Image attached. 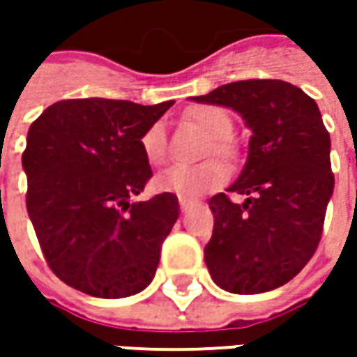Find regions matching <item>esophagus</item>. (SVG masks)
<instances>
[{
    "label": "esophagus",
    "instance_id": "esophagus-1",
    "mask_svg": "<svg viewBox=\"0 0 357 357\" xmlns=\"http://www.w3.org/2000/svg\"><path fill=\"white\" fill-rule=\"evenodd\" d=\"M192 204V200H186V199H178V206H181V211L186 213L188 211V206Z\"/></svg>",
    "mask_w": 357,
    "mask_h": 357
}]
</instances>
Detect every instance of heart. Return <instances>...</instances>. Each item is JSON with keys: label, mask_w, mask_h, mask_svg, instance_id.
I'll list each match as a JSON object with an SVG mask.
<instances>
[{"label": "heart", "mask_w": 357, "mask_h": 357, "mask_svg": "<svg viewBox=\"0 0 357 357\" xmlns=\"http://www.w3.org/2000/svg\"><path fill=\"white\" fill-rule=\"evenodd\" d=\"M185 119L211 137L204 146V157L216 155L225 160H234L238 157V146L230 137L234 129V121L227 109L216 107V105H197L186 111ZM139 144L149 165L153 167L165 165L169 157V139H167L165 123L162 121L151 123L143 130ZM228 176H230V171L227 165L211 158L197 167L174 165V167L165 169L155 176V188L160 192L176 195L181 199H199L202 195L214 192L220 186L227 185Z\"/></svg>", "instance_id": "obj_1"}]
</instances>
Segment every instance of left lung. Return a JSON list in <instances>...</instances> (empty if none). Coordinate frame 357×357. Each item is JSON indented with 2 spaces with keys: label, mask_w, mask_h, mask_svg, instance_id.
Masks as SVG:
<instances>
[{
  "label": "left lung",
  "mask_w": 357,
  "mask_h": 357,
  "mask_svg": "<svg viewBox=\"0 0 357 357\" xmlns=\"http://www.w3.org/2000/svg\"><path fill=\"white\" fill-rule=\"evenodd\" d=\"M195 101L230 107L252 137L248 158L228 194L208 200L213 238L204 260L227 292L260 294L290 282L314 256L334 192L330 132L316 101L292 83L248 79L228 83Z\"/></svg>",
  "instance_id": "1"
}]
</instances>
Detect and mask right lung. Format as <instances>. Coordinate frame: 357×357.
<instances>
[{
	"label": "right lung",
	"instance_id": "1",
	"mask_svg": "<svg viewBox=\"0 0 357 357\" xmlns=\"http://www.w3.org/2000/svg\"><path fill=\"white\" fill-rule=\"evenodd\" d=\"M172 107L115 99H67L35 119L23 151L27 213L53 274L95 298L144 290L178 218L176 195L144 202L153 176L143 130Z\"/></svg>",
	"mask_w": 357,
	"mask_h": 357
}]
</instances>
